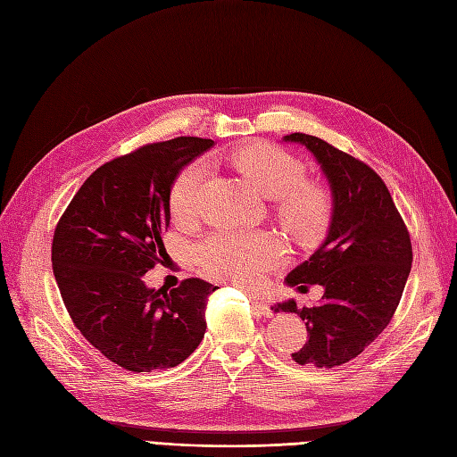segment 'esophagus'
Instances as JSON below:
<instances>
[{
    "label": "esophagus",
    "mask_w": 457,
    "mask_h": 457,
    "mask_svg": "<svg viewBox=\"0 0 457 457\" xmlns=\"http://www.w3.org/2000/svg\"><path fill=\"white\" fill-rule=\"evenodd\" d=\"M247 297H250V303H252L253 309H255L259 314H262V316H272V311H270V307L267 305L265 299H261L259 295H253V294H247Z\"/></svg>",
    "instance_id": "esophagus-1"
}]
</instances>
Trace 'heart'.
<instances>
[{"label": "heart", "instance_id": "heart-1", "mask_svg": "<svg viewBox=\"0 0 457 457\" xmlns=\"http://www.w3.org/2000/svg\"><path fill=\"white\" fill-rule=\"evenodd\" d=\"M232 163L261 196L272 198V215L299 245L320 242L334 217V196L320 183L305 181L307 165L289 152L257 145L242 148ZM207 179V165L196 160L179 171L170 188V212L177 220H195ZM280 244L267 232L217 230L195 245V259L213 280L255 286L280 261Z\"/></svg>", "mask_w": 457, "mask_h": 457}]
</instances>
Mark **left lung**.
<instances>
[{
	"label": "left lung",
	"mask_w": 457,
	"mask_h": 457,
	"mask_svg": "<svg viewBox=\"0 0 457 457\" xmlns=\"http://www.w3.org/2000/svg\"><path fill=\"white\" fill-rule=\"evenodd\" d=\"M284 141L305 145L320 163L334 217L324 244L286 278L299 292L322 286V301L301 309L286 301L274 311L305 320L309 339L292 353L297 364L334 368L356 358L389 326L411 269V242L389 188L370 165L312 135L292 133Z\"/></svg>",
	"instance_id": "left-lung-1"
}]
</instances>
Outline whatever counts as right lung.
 Listing matches in <instances>:
<instances>
[{
  "label": "right lung",
  "mask_w": 457,
  "mask_h": 457,
  "mask_svg": "<svg viewBox=\"0 0 457 457\" xmlns=\"http://www.w3.org/2000/svg\"><path fill=\"white\" fill-rule=\"evenodd\" d=\"M212 139L177 137L106 162L76 192L54 228L51 261L74 326L108 361L129 371L181 364L205 334L217 286L187 278L150 289L143 276L162 261L170 188Z\"/></svg>",
  "instance_id": "1"
}]
</instances>
